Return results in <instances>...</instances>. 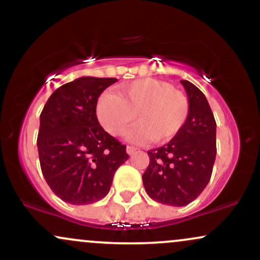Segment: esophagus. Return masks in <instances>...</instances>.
I'll use <instances>...</instances> for the list:
<instances>
[{"label":"esophagus","mask_w":260,"mask_h":260,"mask_svg":"<svg viewBox=\"0 0 260 260\" xmlns=\"http://www.w3.org/2000/svg\"><path fill=\"white\" fill-rule=\"evenodd\" d=\"M126 150H127V154H128V155H133V154L136 153V151H137V148L131 147V145H127Z\"/></svg>","instance_id":"esophagus-1"}]
</instances>
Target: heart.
I'll use <instances>...</instances> for the list:
<instances>
[{
	"mask_svg": "<svg viewBox=\"0 0 260 260\" xmlns=\"http://www.w3.org/2000/svg\"><path fill=\"white\" fill-rule=\"evenodd\" d=\"M99 122L112 136H122L133 123L128 133L132 142L151 139L162 143L180 133L189 115V101L174 86L156 79H139L121 86L117 92L107 91L96 105Z\"/></svg>",
	"mask_w": 260,
	"mask_h": 260,
	"instance_id": "b5f03b06",
	"label": "heart"
}]
</instances>
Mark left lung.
<instances>
[{
	"label": "left lung",
	"instance_id": "1",
	"mask_svg": "<svg viewBox=\"0 0 260 260\" xmlns=\"http://www.w3.org/2000/svg\"><path fill=\"white\" fill-rule=\"evenodd\" d=\"M189 101V115L177 136L166 145L148 151L143 174L148 196L161 204L183 207L207 187L216 156V122L205 95L181 80Z\"/></svg>",
	"mask_w": 260,
	"mask_h": 260
}]
</instances>
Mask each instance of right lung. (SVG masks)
<instances>
[{"label":"right lung","instance_id":"obj_1","mask_svg":"<svg viewBox=\"0 0 260 260\" xmlns=\"http://www.w3.org/2000/svg\"><path fill=\"white\" fill-rule=\"evenodd\" d=\"M116 78L80 77L52 92L40 115L38 151L47 184L70 204H91L109 193L129 155L96 117L98 99Z\"/></svg>","mask_w":260,"mask_h":260}]
</instances>
